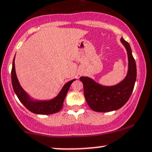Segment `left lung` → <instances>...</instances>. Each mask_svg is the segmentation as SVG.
<instances>
[{
    "mask_svg": "<svg viewBox=\"0 0 152 152\" xmlns=\"http://www.w3.org/2000/svg\"><path fill=\"white\" fill-rule=\"evenodd\" d=\"M120 41L125 47L128 58L127 73L122 81L115 85L105 86L88 76L79 78L84 85L86 101L94 111L109 112L119 109L127 103L133 90L136 81V64L130 44L123 38Z\"/></svg>",
    "mask_w": 152,
    "mask_h": 152,
    "instance_id": "left-lung-1",
    "label": "left lung"
}]
</instances>
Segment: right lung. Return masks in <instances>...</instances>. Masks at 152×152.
Returning <instances> with one entry per match:
<instances>
[{"label":"right lung","mask_w":152,"mask_h":152,"mask_svg":"<svg viewBox=\"0 0 152 152\" xmlns=\"http://www.w3.org/2000/svg\"><path fill=\"white\" fill-rule=\"evenodd\" d=\"M15 56L13 60L12 69V82L14 92L20 102L32 113L36 114H52L58 112L63 106V101L69 90L70 86L76 79L64 84L57 96L50 100H37L32 97L20 85L15 71Z\"/></svg>","instance_id":"right-lung-1"}]
</instances>
